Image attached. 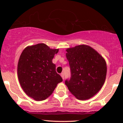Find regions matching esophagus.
I'll use <instances>...</instances> for the list:
<instances>
[{"label": "esophagus", "instance_id": "34e87169", "mask_svg": "<svg viewBox=\"0 0 123 123\" xmlns=\"http://www.w3.org/2000/svg\"><path fill=\"white\" fill-rule=\"evenodd\" d=\"M61 76L62 78V79H63V80L64 79V74H63V73H61Z\"/></svg>", "mask_w": 123, "mask_h": 123}]
</instances>
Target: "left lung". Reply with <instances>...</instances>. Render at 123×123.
<instances>
[{"instance_id": "left-lung-1", "label": "left lung", "mask_w": 123, "mask_h": 123, "mask_svg": "<svg viewBox=\"0 0 123 123\" xmlns=\"http://www.w3.org/2000/svg\"><path fill=\"white\" fill-rule=\"evenodd\" d=\"M71 77L65 84L79 100L92 98L101 90L106 79L107 66L105 59L88 45L81 44L66 50Z\"/></svg>"}]
</instances>
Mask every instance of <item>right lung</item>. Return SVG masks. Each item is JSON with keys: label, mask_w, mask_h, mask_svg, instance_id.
<instances>
[{"label": "right lung", "mask_w": 123, "mask_h": 123, "mask_svg": "<svg viewBox=\"0 0 123 123\" xmlns=\"http://www.w3.org/2000/svg\"><path fill=\"white\" fill-rule=\"evenodd\" d=\"M58 51L39 43L28 46L21 53L17 67L18 80L25 94L36 101L47 99L62 81L52 62Z\"/></svg>", "instance_id": "obj_1"}]
</instances>
